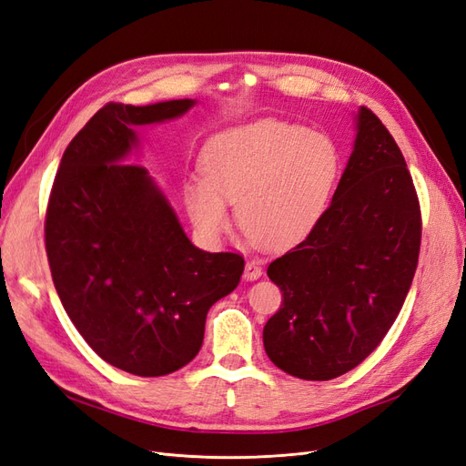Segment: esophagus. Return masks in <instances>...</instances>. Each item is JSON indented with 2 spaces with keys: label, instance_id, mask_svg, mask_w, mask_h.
<instances>
[{
  "label": "esophagus",
  "instance_id": "1",
  "mask_svg": "<svg viewBox=\"0 0 466 466\" xmlns=\"http://www.w3.org/2000/svg\"><path fill=\"white\" fill-rule=\"evenodd\" d=\"M260 276H262L260 264H258L257 260H248V262L245 264V279L255 281V279H258Z\"/></svg>",
  "mask_w": 466,
  "mask_h": 466
}]
</instances>
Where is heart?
I'll use <instances>...</instances> for the list:
<instances>
[{
    "label": "heart",
    "instance_id": "obj_1",
    "mask_svg": "<svg viewBox=\"0 0 466 466\" xmlns=\"http://www.w3.org/2000/svg\"><path fill=\"white\" fill-rule=\"evenodd\" d=\"M202 178L182 196L208 237L229 229L228 204L255 241L288 245L313 228L340 175V151L322 132L286 120H258L214 136L202 149Z\"/></svg>",
    "mask_w": 466,
    "mask_h": 466
}]
</instances>
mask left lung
Masks as SVG:
<instances>
[{
  "mask_svg": "<svg viewBox=\"0 0 466 466\" xmlns=\"http://www.w3.org/2000/svg\"><path fill=\"white\" fill-rule=\"evenodd\" d=\"M420 241V202L402 151L361 106L330 206L298 247L268 266L284 298L262 334L276 368L329 380L360 365L400 313Z\"/></svg>",
  "mask_w": 466,
  "mask_h": 466,
  "instance_id": "left-lung-1",
  "label": "left lung"
}]
</instances>
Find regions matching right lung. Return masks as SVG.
<instances>
[{
    "label": "right lung",
    "mask_w": 466,
    "mask_h": 466,
    "mask_svg": "<svg viewBox=\"0 0 466 466\" xmlns=\"http://www.w3.org/2000/svg\"><path fill=\"white\" fill-rule=\"evenodd\" d=\"M192 105L106 103L66 147L46 208V257L67 317L106 363L139 377L196 358L209 307L245 270L237 252L194 247L147 168L126 163L134 126Z\"/></svg>",
    "instance_id": "right-lung-1"
}]
</instances>
